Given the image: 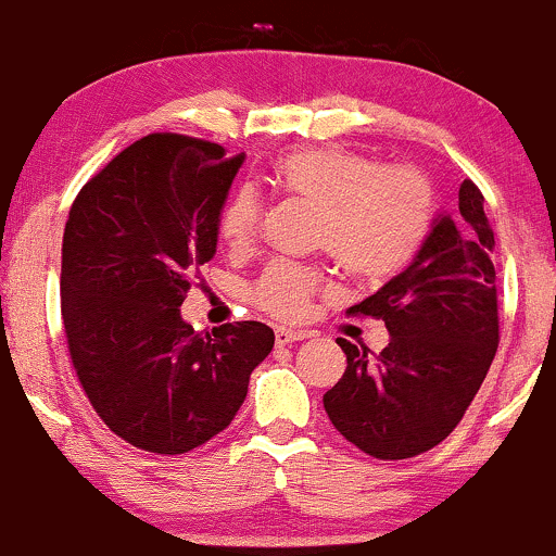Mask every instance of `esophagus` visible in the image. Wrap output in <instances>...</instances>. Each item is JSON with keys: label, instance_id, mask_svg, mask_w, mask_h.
Instances as JSON below:
<instances>
[{"label": "esophagus", "instance_id": "obj_1", "mask_svg": "<svg viewBox=\"0 0 556 556\" xmlns=\"http://www.w3.org/2000/svg\"><path fill=\"white\" fill-rule=\"evenodd\" d=\"M308 337V331L303 329H285L279 327L277 331H274V340H277V344H292V342H300Z\"/></svg>", "mask_w": 556, "mask_h": 556}]
</instances>
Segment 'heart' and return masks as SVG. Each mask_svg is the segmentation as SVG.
<instances>
[{
    "instance_id": "heart-1",
    "label": "heart",
    "mask_w": 556,
    "mask_h": 556,
    "mask_svg": "<svg viewBox=\"0 0 556 556\" xmlns=\"http://www.w3.org/2000/svg\"><path fill=\"white\" fill-rule=\"evenodd\" d=\"M271 182L318 212L316 251L334 256L350 277L368 285L400 277L418 258L437 216V193L426 172L387 167L376 156L337 146L279 156ZM261 219L264 195L256 185H240L222 203L216 229L232 251H245ZM327 285L321 269L279 261L256 279L251 298L274 316L300 318Z\"/></svg>"
}]
</instances>
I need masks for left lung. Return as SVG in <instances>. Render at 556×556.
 Instances as JSON below:
<instances>
[{"mask_svg": "<svg viewBox=\"0 0 556 556\" xmlns=\"http://www.w3.org/2000/svg\"><path fill=\"white\" fill-rule=\"evenodd\" d=\"M494 229L483 193L465 180L457 216H442L418 258L379 292L348 308L381 318L389 344L337 340L342 379L324 394L334 429L366 455L405 460L444 442L486 379L500 348Z\"/></svg>", "mask_w": 556, "mask_h": 556, "instance_id": "obj_1", "label": "left lung"}]
</instances>
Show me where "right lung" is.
Wrapping results in <instances>:
<instances>
[{
    "mask_svg": "<svg viewBox=\"0 0 556 556\" xmlns=\"http://www.w3.org/2000/svg\"><path fill=\"white\" fill-rule=\"evenodd\" d=\"M242 159L214 140L151 132L75 195L62 238V324L88 402L138 450L182 455L232 424L274 348L261 321L195 331L193 274L216 253V219Z\"/></svg>",
    "mask_w": 556,
    "mask_h": 556,
    "instance_id": "add662e5",
    "label": "right lung"
}]
</instances>
